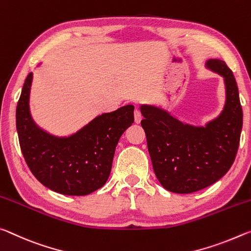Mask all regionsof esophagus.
<instances>
[{
    "label": "esophagus",
    "mask_w": 251,
    "mask_h": 251,
    "mask_svg": "<svg viewBox=\"0 0 251 251\" xmlns=\"http://www.w3.org/2000/svg\"><path fill=\"white\" fill-rule=\"evenodd\" d=\"M141 119H142V114H141L140 109L135 108V110H134V121L139 123L141 121Z\"/></svg>",
    "instance_id": "esophagus-1"
}]
</instances>
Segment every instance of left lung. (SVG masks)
I'll list each match as a JSON object with an SVG mask.
<instances>
[{"label": "left lung", "instance_id": "left-lung-1", "mask_svg": "<svg viewBox=\"0 0 251 251\" xmlns=\"http://www.w3.org/2000/svg\"><path fill=\"white\" fill-rule=\"evenodd\" d=\"M208 68L225 77L227 100L220 116L204 128L183 125L154 106H141V121L154 174L163 188L190 194L218 181L235 161L242 128V108L235 76L226 62Z\"/></svg>", "mask_w": 251, "mask_h": 251}]
</instances>
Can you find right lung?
<instances>
[{
    "instance_id": "right-lung-1",
    "label": "right lung",
    "mask_w": 251,
    "mask_h": 251,
    "mask_svg": "<svg viewBox=\"0 0 251 251\" xmlns=\"http://www.w3.org/2000/svg\"><path fill=\"white\" fill-rule=\"evenodd\" d=\"M28 73L16 105V130L21 151L33 176L43 186L68 196H85L108 180L119 139L134 121V106L128 104L97 117L70 138L43 132L32 121Z\"/></svg>"
}]
</instances>
